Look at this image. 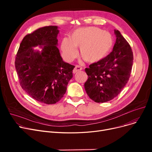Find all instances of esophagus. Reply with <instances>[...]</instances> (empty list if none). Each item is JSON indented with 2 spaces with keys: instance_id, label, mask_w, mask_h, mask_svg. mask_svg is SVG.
<instances>
[{
  "instance_id": "34e87169",
  "label": "esophagus",
  "mask_w": 152,
  "mask_h": 152,
  "mask_svg": "<svg viewBox=\"0 0 152 152\" xmlns=\"http://www.w3.org/2000/svg\"><path fill=\"white\" fill-rule=\"evenodd\" d=\"M81 69H82V68H81L80 66L76 65L75 67V68H74V69H73V73L74 74H75L76 73H77V72H78V71H81Z\"/></svg>"
}]
</instances>
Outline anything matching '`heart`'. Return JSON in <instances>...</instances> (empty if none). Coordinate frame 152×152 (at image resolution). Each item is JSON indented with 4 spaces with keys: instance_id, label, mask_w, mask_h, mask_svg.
<instances>
[{
    "instance_id": "heart-1",
    "label": "heart",
    "mask_w": 152,
    "mask_h": 152,
    "mask_svg": "<svg viewBox=\"0 0 152 152\" xmlns=\"http://www.w3.org/2000/svg\"><path fill=\"white\" fill-rule=\"evenodd\" d=\"M113 45V37L108 31L87 26L74 30L69 39H63L61 49L64 58L71 61L76 55V47H79V54L86 61L96 63L107 57Z\"/></svg>"
}]
</instances>
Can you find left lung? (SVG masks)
I'll list each match as a JSON object with an SVG mask.
<instances>
[{
  "label": "left lung",
  "instance_id": "left-lung-1",
  "mask_svg": "<svg viewBox=\"0 0 152 152\" xmlns=\"http://www.w3.org/2000/svg\"><path fill=\"white\" fill-rule=\"evenodd\" d=\"M113 51L102 60L85 71L88 79L84 84L86 93L97 103L112 100L121 92L131 75L133 63L131 47L118 30Z\"/></svg>",
  "mask_w": 152,
  "mask_h": 152
}]
</instances>
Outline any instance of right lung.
I'll use <instances>...</instances> for the list:
<instances>
[{
    "label": "right lung",
    "instance_id": "right-lung-1",
    "mask_svg": "<svg viewBox=\"0 0 152 152\" xmlns=\"http://www.w3.org/2000/svg\"><path fill=\"white\" fill-rule=\"evenodd\" d=\"M58 27L39 28L26 35L15 58V68L23 90L46 104L58 102L73 77L75 66L64 61L57 48ZM39 46L41 51L33 48Z\"/></svg>",
    "mask_w": 152,
    "mask_h": 152
}]
</instances>
